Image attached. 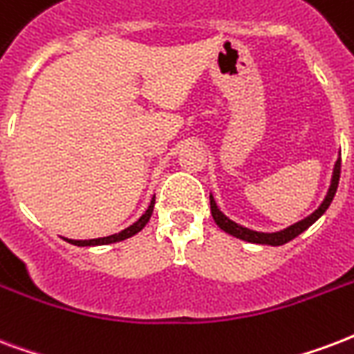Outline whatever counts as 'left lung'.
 Wrapping results in <instances>:
<instances>
[{
    "label": "left lung",
    "instance_id": "obj_1",
    "mask_svg": "<svg viewBox=\"0 0 354 354\" xmlns=\"http://www.w3.org/2000/svg\"><path fill=\"white\" fill-rule=\"evenodd\" d=\"M339 171H342V158L336 160L334 164V171H332V179H330V188H328V192H326L325 199H323V203L315 209V211L306 216L304 220H300L297 224L289 225L286 230L281 231H274V233H261V231H254L248 230V227H243V225H239L237 222H233L230 218L225 216L224 212L220 211L216 205V201L211 196V214L214 218V222L220 230H224L225 233H230L233 237L241 239V241H246V243H254V244H270V246H281V244L289 243V241H293L295 237H299L302 231H306L313 222H317L319 218L325 214V211L330 207L332 199L336 196V190H338V183H339Z\"/></svg>",
    "mask_w": 354,
    "mask_h": 354
}]
</instances>
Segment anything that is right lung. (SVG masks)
Here are the masks:
<instances>
[{
  "instance_id": "1",
  "label": "right lung",
  "mask_w": 354,
  "mask_h": 354,
  "mask_svg": "<svg viewBox=\"0 0 354 354\" xmlns=\"http://www.w3.org/2000/svg\"><path fill=\"white\" fill-rule=\"evenodd\" d=\"M153 207H155V196H153V199H151L147 211L143 212L142 216H140V220L134 222L132 225H129L127 230L115 233V235H110V237H100V239H89V241H74V239H65V241L66 243L74 244V246H102V244H111V243H119V241H124V239L136 235V233H140V231L145 227V224L149 222V218H151V214H153Z\"/></svg>"
}]
</instances>
